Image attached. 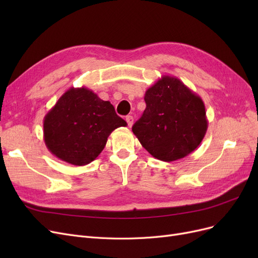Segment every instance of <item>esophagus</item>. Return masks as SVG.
I'll list each match as a JSON object with an SVG mask.
<instances>
[{"label": "esophagus", "instance_id": "34e87169", "mask_svg": "<svg viewBox=\"0 0 258 258\" xmlns=\"http://www.w3.org/2000/svg\"><path fill=\"white\" fill-rule=\"evenodd\" d=\"M126 121H127V123H128V126L131 127L132 124H134V116L128 115V116L126 117Z\"/></svg>", "mask_w": 258, "mask_h": 258}]
</instances>
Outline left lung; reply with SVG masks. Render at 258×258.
I'll use <instances>...</instances> for the list:
<instances>
[{
	"label": "left lung",
	"mask_w": 258,
	"mask_h": 258,
	"mask_svg": "<svg viewBox=\"0 0 258 258\" xmlns=\"http://www.w3.org/2000/svg\"><path fill=\"white\" fill-rule=\"evenodd\" d=\"M146 108L132 127L140 143L162 161L184 158L208 129L202 99L174 76L163 75L145 92Z\"/></svg>",
	"instance_id": "1"
}]
</instances>
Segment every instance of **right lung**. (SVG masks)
Masks as SVG:
<instances>
[{
	"label": "right lung",
	"instance_id": "right-lung-1",
	"mask_svg": "<svg viewBox=\"0 0 258 258\" xmlns=\"http://www.w3.org/2000/svg\"><path fill=\"white\" fill-rule=\"evenodd\" d=\"M44 142L60 160L85 166L103 151L107 138L127 122L116 114L110 101L92 90L71 87L44 117Z\"/></svg>",
	"mask_w": 258,
	"mask_h": 258
}]
</instances>
